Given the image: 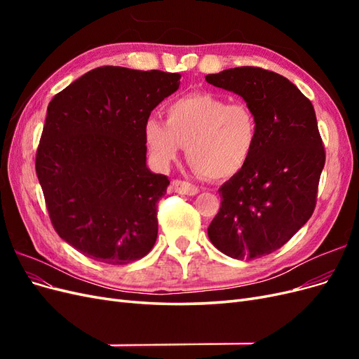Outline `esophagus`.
<instances>
[{
  "label": "esophagus",
  "mask_w": 359,
  "mask_h": 359,
  "mask_svg": "<svg viewBox=\"0 0 359 359\" xmlns=\"http://www.w3.org/2000/svg\"><path fill=\"white\" fill-rule=\"evenodd\" d=\"M170 190L180 194H190V196H194V194H198L199 191V189L194 186V184L184 180H173L170 184Z\"/></svg>",
  "instance_id": "obj_1"
}]
</instances>
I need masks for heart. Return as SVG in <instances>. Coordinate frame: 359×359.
<instances>
[{"label": "heart", "instance_id": "heart-1", "mask_svg": "<svg viewBox=\"0 0 359 359\" xmlns=\"http://www.w3.org/2000/svg\"><path fill=\"white\" fill-rule=\"evenodd\" d=\"M166 121L151 115L144 121V140L151 160L168 168L187 145L191 165L210 180L238 175L252 160L259 140V119L244 100L211 91L180 97L166 107Z\"/></svg>", "mask_w": 359, "mask_h": 359}]
</instances>
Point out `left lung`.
<instances>
[{
	"mask_svg": "<svg viewBox=\"0 0 359 359\" xmlns=\"http://www.w3.org/2000/svg\"><path fill=\"white\" fill-rule=\"evenodd\" d=\"M252 104L259 140L248 165L219 189L222 205L208 227L211 243L252 260L283 247L311 217L325 147L311 102L285 76L235 67L205 76Z\"/></svg>",
	"mask_w": 359,
	"mask_h": 359,
	"instance_id": "left-lung-1",
	"label": "left lung"
}]
</instances>
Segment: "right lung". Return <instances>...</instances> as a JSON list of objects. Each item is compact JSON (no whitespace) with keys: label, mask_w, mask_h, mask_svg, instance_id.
<instances>
[{"label":"right lung","mask_w":359,"mask_h":359,"mask_svg":"<svg viewBox=\"0 0 359 359\" xmlns=\"http://www.w3.org/2000/svg\"><path fill=\"white\" fill-rule=\"evenodd\" d=\"M180 78L104 66L50 100L36 172L53 229L83 256L127 265L154 247L170 181L147 168L144 121Z\"/></svg>","instance_id":"1"}]
</instances>
